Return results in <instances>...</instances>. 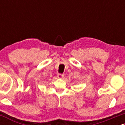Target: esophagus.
<instances>
[{
    "label": "esophagus",
    "mask_w": 125,
    "mask_h": 125,
    "mask_svg": "<svg viewBox=\"0 0 125 125\" xmlns=\"http://www.w3.org/2000/svg\"><path fill=\"white\" fill-rule=\"evenodd\" d=\"M63 76H64V75L63 74H61V73L58 74V78H62V77Z\"/></svg>",
    "instance_id": "esophagus-1"
}]
</instances>
